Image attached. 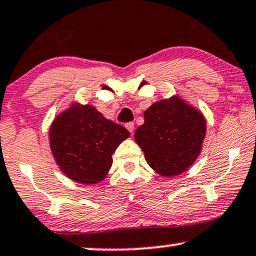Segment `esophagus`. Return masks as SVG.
I'll list each match as a JSON object with an SVG mask.
<instances>
[{"mask_svg":"<svg viewBox=\"0 0 256 256\" xmlns=\"http://www.w3.org/2000/svg\"><path fill=\"white\" fill-rule=\"evenodd\" d=\"M125 126H126V128H128V130L131 132V134H134V122H128V124H126Z\"/></svg>","mask_w":256,"mask_h":256,"instance_id":"34e87169","label":"esophagus"}]
</instances>
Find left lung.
<instances>
[{"label":"left lung","mask_w":256,"mask_h":256,"mask_svg":"<svg viewBox=\"0 0 256 256\" xmlns=\"http://www.w3.org/2000/svg\"><path fill=\"white\" fill-rule=\"evenodd\" d=\"M205 132L202 113L174 96L155 102L144 112V124L134 132V140L148 164L170 178L184 173L196 161Z\"/></svg>","instance_id":"left-lung-1"}]
</instances>
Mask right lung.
<instances>
[{
	"label": "right lung",
	"mask_w": 256,
	"mask_h": 256,
	"mask_svg": "<svg viewBox=\"0 0 256 256\" xmlns=\"http://www.w3.org/2000/svg\"><path fill=\"white\" fill-rule=\"evenodd\" d=\"M130 136L124 126L104 118L93 106L72 104L54 119L52 154L62 172L76 182L98 184L112 167V155Z\"/></svg>",
	"instance_id": "1"
}]
</instances>
